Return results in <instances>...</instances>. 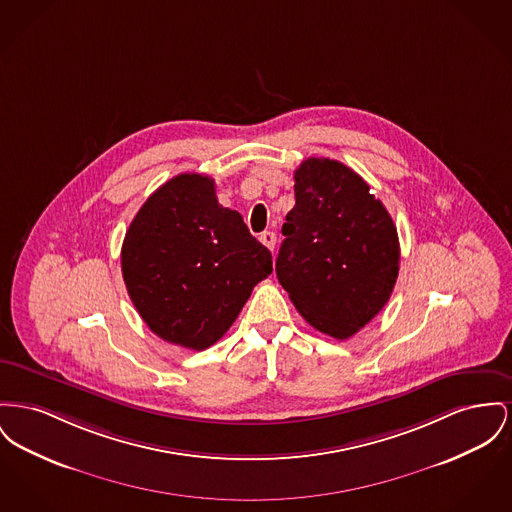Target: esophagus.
<instances>
[{"mask_svg":"<svg viewBox=\"0 0 512 512\" xmlns=\"http://www.w3.org/2000/svg\"><path fill=\"white\" fill-rule=\"evenodd\" d=\"M259 240L263 245H267L271 251H274V245H276V234L274 232H263L261 236H259Z\"/></svg>","mask_w":512,"mask_h":512,"instance_id":"obj_1","label":"esophagus"}]
</instances>
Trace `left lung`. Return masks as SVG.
<instances>
[{
    "mask_svg": "<svg viewBox=\"0 0 512 512\" xmlns=\"http://www.w3.org/2000/svg\"><path fill=\"white\" fill-rule=\"evenodd\" d=\"M294 180L276 276L311 327L346 340L391 298L396 226L369 185L338 160L307 158Z\"/></svg>",
    "mask_w": 512,
    "mask_h": 512,
    "instance_id": "1",
    "label": "left lung"
}]
</instances>
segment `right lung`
<instances>
[{
  "label": "right lung",
  "mask_w": 512,
  "mask_h": 512,
  "mask_svg": "<svg viewBox=\"0 0 512 512\" xmlns=\"http://www.w3.org/2000/svg\"><path fill=\"white\" fill-rule=\"evenodd\" d=\"M121 272L149 329L199 352L232 327L255 284L271 274L272 255L240 212L218 203L212 178L180 174L135 214Z\"/></svg>",
  "instance_id": "right-lung-1"
}]
</instances>
